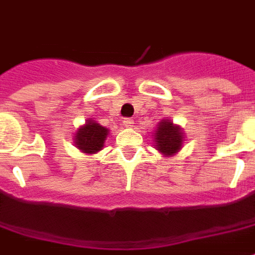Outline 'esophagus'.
<instances>
[{"label":"esophagus","mask_w":255,"mask_h":255,"mask_svg":"<svg viewBox=\"0 0 255 255\" xmlns=\"http://www.w3.org/2000/svg\"><path fill=\"white\" fill-rule=\"evenodd\" d=\"M124 126L125 128H131V126H134V121L131 119H125L124 120Z\"/></svg>","instance_id":"1"}]
</instances>
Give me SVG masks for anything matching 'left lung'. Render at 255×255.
Here are the masks:
<instances>
[{
	"instance_id": "obj_1",
	"label": "left lung",
	"mask_w": 255,
	"mask_h": 255,
	"mask_svg": "<svg viewBox=\"0 0 255 255\" xmlns=\"http://www.w3.org/2000/svg\"><path fill=\"white\" fill-rule=\"evenodd\" d=\"M154 148L166 157H173L182 149L184 143V132L179 125L171 120L164 119L156 125L153 132Z\"/></svg>"
}]
</instances>
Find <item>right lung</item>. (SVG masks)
<instances>
[{
    "mask_svg": "<svg viewBox=\"0 0 255 255\" xmlns=\"http://www.w3.org/2000/svg\"><path fill=\"white\" fill-rule=\"evenodd\" d=\"M110 130L98 124L95 120H86L75 132V145L82 153L95 154L104 148L106 139Z\"/></svg>",
    "mask_w": 255,
    "mask_h": 255,
    "instance_id": "right-lung-1",
    "label": "right lung"
}]
</instances>
